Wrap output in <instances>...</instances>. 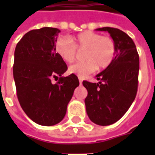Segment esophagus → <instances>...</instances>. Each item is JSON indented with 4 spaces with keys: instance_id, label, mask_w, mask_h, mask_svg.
I'll return each instance as SVG.
<instances>
[{
    "instance_id": "1",
    "label": "esophagus",
    "mask_w": 155,
    "mask_h": 155,
    "mask_svg": "<svg viewBox=\"0 0 155 155\" xmlns=\"http://www.w3.org/2000/svg\"><path fill=\"white\" fill-rule=\"evenodd\" d=\"M79 80H80V84H82V82H83V80H82V78L79 77Z\"/></svg>"
}]
</instances>
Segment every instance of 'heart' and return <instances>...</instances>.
<instances>
[{"label": "heart", "instance_id": "1", "mask_svg": "<svg viewBox=\"0 0 155 155\" xmlns=\"http://www.w3.org/2000/svg\"><path fill=\"white\" fill-rule=\"evenodd\" d=\"M77 51H85L84 63L71 66L68 71L80 78L95 72L97 68L104 69L113 63L117 53L114 40L92 31L80 33L71 38H59L55 44V51L64 62L71 63L75 60Z\"/></svg>", "mask_w": 155, "mask_h": 155}]
</instances>
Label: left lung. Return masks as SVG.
<instances>
[{
	"label": "left lung",
	"instance_id": "8db88e82",
	"mask_svg": "<svg viewBox=\"0 0 155 155\" xmlns=\"http://www.w3.org/2000/svg\"><path fill=\"white\" fill-rule=\"evenodd\" d=\"M97 30L110 34L117 53L113 63L96 75L99 83L83 81L87 90L84 102L87 116L92 122L109 125L122 117L136 97L139 55L132 38L122 30L113 27Z\"/></svg>",
	"mask_w": 155,
	"mask_h": 155
}]
</instances>
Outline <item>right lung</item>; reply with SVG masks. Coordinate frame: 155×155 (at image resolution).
Wrapping results in <instances>:
<instances>
[{
  "label": "right lung",
  "mask_w": 155,
  "mask_h": 155,
  "mask_svg": "<svg viewBox=\"0 0 155 155\" xmlns=\"http://www.w3.org/2000/svg\"><path fill=\"white\" fill-rule=\"evenodd\" d=\"M60 30L43 27L26 33L14 51L13 78L18 101L29 117L51 126L63 120L67 107L80 82L75 75L63 77L68 70L55 51ZM59 76L58 82L52 79Z\"/></svg>",
  "instance_id": "add662e5"
}]
</instances>
